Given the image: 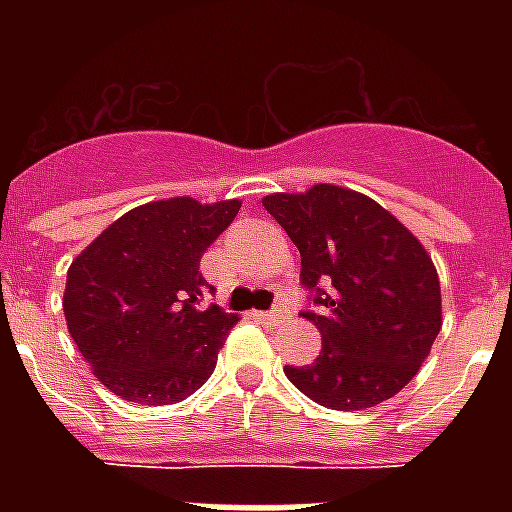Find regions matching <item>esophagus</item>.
<instances>
[{"label":"esophagus","instance_id":"obj_1","mask_svg":"<svg viewBox=\"0 0 512 512\" xmlns=\"http://www.w3.org/2000/svg\"><path fill=\"white\" fill-rule=\"evenodd\" d=\"M252 316L260 321H265V324H279L281 316H284V311H281V308H271V311H255Z\"/></svg>","mask_w":512,"mask_h":512}]
</instances>
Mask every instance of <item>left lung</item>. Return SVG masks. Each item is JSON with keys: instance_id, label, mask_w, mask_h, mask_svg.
I'll return each instance as SVG.
<instances>
[{"instance_id": "left-lung-1", "label": "left lung", "mask_w": 512, "mask_h": 512, "mask_svg": "<svg viewBox=\"0 0 512 512\" xmlns=\"http://www.w3.org/2000/svg\"><path fill=\"white\" fill-rule=\"evenodd\" d=\"M263 207L300 249L303 316L321 332L308 366H284L316 404L358 412L412 380L441 332V287L422 244L364 193L313 185Z\"/></svg>"}]
</instances>
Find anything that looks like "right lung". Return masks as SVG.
I'll use <instances>...</instances> for the list:
<instances>
[{"label": "right lung", "mask_w": 512, "mask_h": 512, "mask_svg": "<svg viewBox=\"0 0 512 512\" xmlns=\"http://www.w3.org/2000/svg\"><path fill=\"white\" fill-rule=\"evenodd\" d=\"M241 201H151L111 223L66 276L68 332L111 393L135 404L183 401L215 372L236 324L201 300L215 292L201 255L239 215Z\"/></svg>", "instance_id": "add662e5"}]
</instances>
